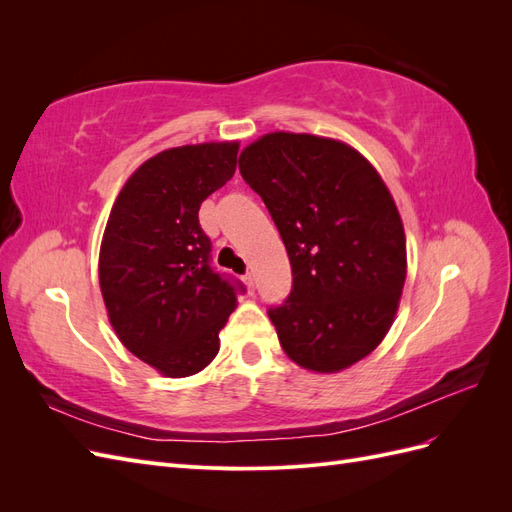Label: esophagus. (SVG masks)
Returning a JSON list of instances; mask_svg holds the SVG:
<instances>
[{"label": "esophagus", "mask_w": 512, "mask_h": 512, "mask_svg": "<svg viewBox=\"0 0 512 512\" xmlns=\"http://www.w3.org/2000/svg\"><path fill=\"white\" fill-rule=\"evenodd\" d=\"M243 282H245L247 290L254 292V275H252V273H245V275H243Z\"/></svg>", "instance_id": "1"}]
</instances>
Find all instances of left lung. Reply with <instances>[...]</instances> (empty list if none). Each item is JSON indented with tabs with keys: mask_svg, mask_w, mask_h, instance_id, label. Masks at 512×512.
Here are the masks:
<instances>
[{
	"mask_svg": "<svg viewBox=\"0 0 512 512\" xmlns=\"http://www.w3.org/2000/svg\"><path fill=\"white\" fill-rule=\"evenodd\" d=\"M239 170L280 230L288 299L269 307L290 359L318 374L361 361L389 333L406 282V235L376 168L346 143L271 132Z\"/></svg>",
	"mask_w": 512,
	"mask_h": 512,
	"instance_id": "8db88e82",
	"label": "left lung"
}]
</instances>
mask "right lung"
<instances>
[{
	"label": "right lung",
	"mask_w": 512,
	"mask_h": 512,
	"mask_svg": "<svg viewBox=\"0 0 512 512\" xmlns=\"http://www.w3.org/2000/svg\"><path fill=\"white\" fill-rule=\"evenodd\" d=\"M237 143L166 149L123 185L100 247V290L115 333L168 378L205 369L243 284L211 267L203 200L232 179Z\"/></svg>",
	"instance_id": "1"
}]
</instances>
